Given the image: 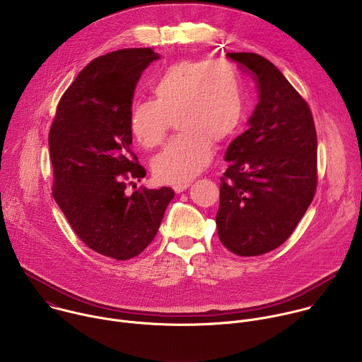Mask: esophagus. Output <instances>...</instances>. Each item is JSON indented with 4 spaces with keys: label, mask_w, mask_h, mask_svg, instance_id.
<instances>
[{
    "label": "esophagus",
    "mask_w": 362,
    "mask_h": 362,
    "mask_svg": "<svg viewBox=\"0 0 362 362\" xmlns=\"http://www.w3.org/2000/svg\"><path fill=\"white\" fill-rule=\"evenodd\" d=\"M189 182H185V183H175L172 187H173V190L176 192V193H180V192H183V190H186L187 187H189Z\"/></svg>",
    "instance_id": "1"
}]
</instances>
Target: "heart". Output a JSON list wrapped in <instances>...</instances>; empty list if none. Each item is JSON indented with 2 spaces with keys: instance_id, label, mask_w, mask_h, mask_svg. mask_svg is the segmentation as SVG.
Returning a JSON list of instances; mask_svg holds the SVG:
<instances>
[{
  "instance_id": "1",
  "label": "heart",
  "mask_w": 362,
  "mask_h": 362,
  "mask_svg": "<svg viewBox=\"0 0 362 362\" xmlns=\"http://www.w3.org/2000/svg\"><path fill=\"white\" fill-rule=\"evenodd\" d=\"M151 100L132 103L127 127L144 148L159 146L173 119L179 133L153 159L162 182L182 183L199 175L214 156V141H229L239 130L245 100L240 74L225 60H183L150 84Z\"/></svg>"
}]
</instances>
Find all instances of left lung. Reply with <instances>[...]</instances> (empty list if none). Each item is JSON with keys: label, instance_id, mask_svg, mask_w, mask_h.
<instances>
[{"label": "left lung", "instance_id": "8db88e82", "mask_svg": "<svg viewBox=\"0 0 362 362\" xmlns=\"http://www.w3.org/2000/svg\"><path fill=\"white\" fill-rule=\"evenodd\" d=\"M228 57L256 81L259 103L226 150L216 228L232 253L259 256L292 235L315 196L317 130L308 103L269 60Z\"/></svg>", "mask_w": 362, "mask_h": 362}]
</instances>
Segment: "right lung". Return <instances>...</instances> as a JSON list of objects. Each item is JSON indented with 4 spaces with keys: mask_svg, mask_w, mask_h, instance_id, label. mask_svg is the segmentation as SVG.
Segmentation results:
<instances>
[{
    "mask_svg": "<svg viewBox=\"0 0 362 362\" xmlns=\"http://www.w3.org/2000/svg\"><path fill=\"white\" fill-rule=\"evenodd\" d=\"M158 59L151 48L94 59L62 95L48 133L53 197L81 242L117 261L148 246L175 196L170 187L126 193L146 176L132 150L129 109L141 71Z\"/></svg>",
    "mask_w": 362,
    "mask_h": 362,
    "instance_id": "obj_1",
    "label": "right lung"
}]
</instances>
